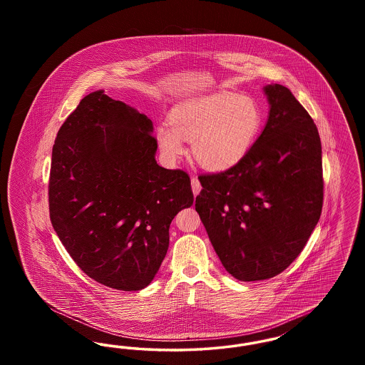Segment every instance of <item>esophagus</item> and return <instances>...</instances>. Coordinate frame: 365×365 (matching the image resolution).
Instances as JSON below:
<instances>
[{
	"mask_svg": "<svg viewBox=\"0 0 365 365\" xmlns=\"http://www.w3.org/2000/svg\"><path fill=\"white\" fill-rule=\"evenodd\" d=\"M191 189H192L194 195H198L200 191H201V183H200V180L195 176L191 178Z\"/></svg>",
	"mask_w": 365,
	"mask_h": 365,
	"instance_id": "obj_1",
	"label": "esophagus"
}]
</instances>
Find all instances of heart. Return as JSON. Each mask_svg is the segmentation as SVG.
Listing matches in <instances>:
<instances>
[{
  "label": "heart",
  "instance_id": "heart-1",
  "mask_svg": "<svg viewBox=\"0 0 365 365\" xmlns=\"http://www.w3.org/2000/svg\"><path fill=\"white\" fill-rule=\"evenodd\" d=\"M262 113L249 96L213 93L175 105L170 123L157 127L158 148L175 163L191 140V155L209 171H227L247 155L259 137Z\"/></svg>",
  "mask_w": 365,
  "mask_h": 365
}]
</instances>
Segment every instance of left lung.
Masks as SVG:
<instances>
[{
  "label": "left lung",
  "instance_id": "1",
  "mask_svg": "<svg viewBox=\"0 0 365 365\" xmlns=\"http://www.w3.org/2000/svg\"><path fill=\"white\" fill-rule=\"evenodd\" d=\"M269 112L247 155L201 175L195 210L227 272L274 278L308 242L323 207L322 143L312 118L282 85L264 87Z\"/></svg>",
  "mask_w": 365,
  "mask_h": 365
}]
</instances>
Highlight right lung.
<instances>
[{
	"label": "right lung",
	"mask_w": 365,
	"mask_h": 365,
	"mask_svg": "<svg viewBox=\"0 0 365 365\" xmlns=\"http://www.w3.org/2000/svg\"><path fill=\"white\" fill-rule=\"evenodd\" d=\"M153 123L97 90L60 127L49 179L52 226L87 277L145 289L164 260L170 225L192 205L190 178L157 164Z\"/></svg>",
	"instance_id": "1"
}]
</instances>
